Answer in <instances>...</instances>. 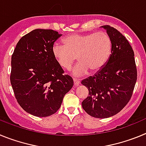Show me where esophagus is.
I'll return each mask as SVG.
<instances>
[{"mask_svg":"<svg viewBox=\"0 0 146 146\" xmlns=\"http://www.w3.org/2000/svg\"><path fill=\"white\" fill-rule=\"evenodd\" d=\"M73 80H74V85L75 86H78L80 85V80H79L74 79Z\"/></svg>","mask_w":146,"mask_h":146,"instance_id":"1","label":"esophagus"}]
</instances>
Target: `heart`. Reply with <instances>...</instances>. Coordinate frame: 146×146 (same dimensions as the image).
<instances>
[{"label": "heart", "instance_id": "1", "mask_svg": "<svg viewBox=\"0 0 146 146\" xmlns=\"http://www.w3.org/2000/svg\"><path fill=\"white\" fill-rule=\"evenodd\" d=\"M63 42L64 45L52 46V55L66 70L71 69L77 57L79 62L72 70V74L76 77L85 75L89 69L92 72L101 70L111 53V39L104 32L74 33L65 37Z\"/></svg>", "mask_w": 146, "mask_h": 146}]
</instances>
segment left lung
<instances>
[{
	"label": "left lung",
	"instance_id": "obj_1",
	"mask_svg": "<svg viewBox=\"0 0 146 146\" xmlns=\"http://www.w3.org/2000/svg\"><path fill=\"white\" fill-rule=\"evenodd\" d=\"M100 28L106 30L111 39V55L101 70L81 82L88 89L82 107L91 116L107 118L119 113L131 99L137 69L135 54L127 39L110 25Z\"/></svg>",
	"mask_w": 146,
	"mask_h": 146
}]
</instances>
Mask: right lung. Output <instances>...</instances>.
Returning a JSON list of instances; mask_svg holds the SVG:
<instances>
[{"label":"right lung","mask_w":146,"mask_h":146,"mask_svg":"<svg viewBox=\"0 0 146 146\" xmlns=\"http://www.w3.org/2000/svg\"><path fill=\"white\" fill-rule=\"evenodd\" d=\"M61 36L53 30H33L20 38L11 56L10 80L15 97L34 116L56 113L74 85L52 53L54 42Z\"/></svg>","instance_id":"add662e5"}]
</instances>
